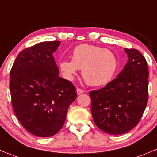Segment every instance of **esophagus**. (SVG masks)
Masks as SVG:
<instances>
[{"label":"esophagus","mask_w":157,"mask_h":157,"mask_svg":"<svg viewBox=\"0 0 157 157\" xmlns=\"http://www.w3.org/2000/svg\"><path fill=\"white\" fill-rule=\"evenodd\" d=\"M83 93H84V90H82V89H80V88H77V94L80 95V94H83Z\"/></svg>","instance_id":"34e87169"}]
</instances>
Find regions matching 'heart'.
Returning a JSON list of instances; mask_svg holds the SVG:
<instances>
[{"label":"heart","mask_w":157,"mask_h":157,"mask_svg":"<svg viewBox=\"0 0 157 157\" xmlns=\"http://www.w3.org/2000/svg\"><path fill=\"white\" fill-rule=\"evenodd\" d=\"M72 61L64 60L59 63L63 76L73 80L78 69H81L83 79L91 86H102L109 83L116 74L118 59L109 49L81 44L72 52Z\"/></svg>","instance_id":"obj_1"}]
</instances>
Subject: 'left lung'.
I'll list each match as a JSON object with an SVG mask.
<instances>
[{
    "instance_id": "8db88e82",
    "label": "left lung",
    "mask_w": 157,
    "mask_h": 157,
    "mask_svg": "<svg viewBox=\"0 0 157 157\" xmlns=\"http://www.w3.org/2000/svg\"><path fill=\"white\" fill-rule=\"evenodd\" d=\"M128 59L115 80L89 93L91 114L101 131L121 135L132 129L143 116L148 101V66L135 49H124Z\"/></svg>"
}]
</instances>
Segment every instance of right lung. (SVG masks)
I'll return each mask as SVG.
<instances>
[{
	"mask_svg": "<svg viewBox=\"0 0 157 157\" xmlns=\"http://www.w3.org/2000/svg\"><path fill=\"white\" fill-rule=\"evenodd\" d=\"M60 42H40L24 49L10 72L15 115L28 132L39 137H50L62 128L69 106L77 98L74 84L59 76L52 54Z\"/></svg>",
	"mask_w": 157,
	"mask_h": 157,
	"instance_id": "obj_1",
	"label": "right lung"
}]
</instances>
